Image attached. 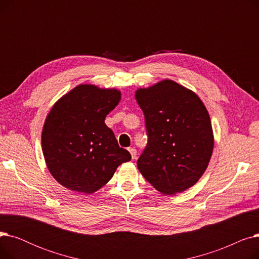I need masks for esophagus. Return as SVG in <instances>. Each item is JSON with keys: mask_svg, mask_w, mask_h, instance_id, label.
Instances as JSON below:
<instances>
[{"mask_svg": "<svg viewBox=\"0 0 259 259\" xmlns=\"http://www.w3.org/2000/svg\"><path fill=\"white\" fill-rule=\"evenodd\" d=\"M128 150H129V152H130V154H131V157H132V159L137 158V150H135L134 148H129Z\"/></svg>", "mask_w": 259, "mask_h": 259, "instance_id": "esophagus-1", "label": "esophagus"}]
</instances>
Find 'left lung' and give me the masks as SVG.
Here are the masks:
<instances>
[{"label":"left lung","instance_id":"obj_1","mask_svg":"<svg viewBox=\"0 0 259 259\" xmlns=\"http://www.w3.org/2000/svg\"><path fill=\"white\" fill-rule=\"evenodd\" d=\"M148 144L138 159L144 178L162 194L191 188L206 171L214 139L209 113L197 95L171 79L135 92Z\"/></svg>","mask_w":259,"mask_h":259}]
</instances>
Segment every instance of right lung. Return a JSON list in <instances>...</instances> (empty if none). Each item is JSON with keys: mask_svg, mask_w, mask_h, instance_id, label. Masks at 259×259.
<instances>
[{"mask_svg": "<svg viewBox=\"0 0 259 259\" xmlns=\"http://www.w3.org/2000/svg\"><path fill=\"white\" fill-rule=\"evenodd\" d=\"M119 101L116 89L78 85L53 105L42 131V149L49 172L65 188L91 194L131 159L105 124Z\"/></svg>", "mask_w": 259, "mask_h": 259, "instance_id": "obj_1", "label": "right lung"}]
</instances>
